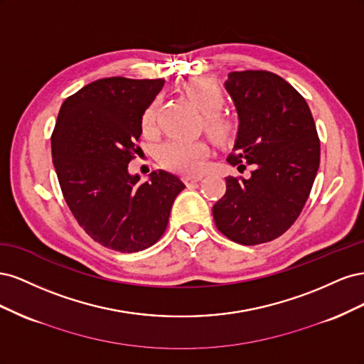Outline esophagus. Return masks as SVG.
I'll use <instances>...</instances> for the list:
<instances>
[{"mask_svg": "<svg viewBox=\"0 0 364 364\" xmlns=\"http://www.w3.org/2000/svg\"><path fill=\"white\" fill-rule=\"evenodd\" d=\"M199 181H202V176H186L185 178V183H188V185H191L194 182H199Z\"/></svg>", "mask_w": 364, "mask_h": 364, "instance_id": "obj_1", "label": "esophagus"}]
</instances>
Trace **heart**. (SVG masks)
<instances>
[{"mask_svg": "<svg viewBox=\"0 0 364 364\" xmlns=\"http://www.w3.org/2000/svg\"><path fill=\"white\" fill-rule=\"evenodd\" d=\"M186 97L203 114V129L218 144H228L237 134L234 119L223 115L222 109L226 103L222 87L208 77H194L183 85ZM159 102H151L142 114L141 124L144 132H151L156 126ZM209 155V147L205 141L171 139L159 149V161L170 170L183 174H197L205 167V159Z\"/></svg>", "mask_w": 364, "mask_h": 364, "instance_id": "obj_1", "label": "heart"}]
</instances>
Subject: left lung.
I'll return each instance as SVG.
<instances>
[{
	"instance_id": "left-lung-1",
	"label": "left lung",
	"mask_w": 364,
	"mask_h": 364,
	"mask_svg": "<svg viewBox=\"0 0 364 364\" xmlns=\"http://www.w3.org/2000/svg\"><path fill=\"white\" fill-rule=\"evenodd\" d=\"M238 112L228 162L250 178H226L214 206L217 229L238 245L281 237L302 213L321 162V141L305 98L270 71H234L225 83Z\"/></svg>"
}]
</instances>
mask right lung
Segmentation results:
<instances>
[{
    "mask_svg": "<svg viewBox=\"0 0 364 364\" xmlns=\"http://www.w3.org/2000/svg\"><path fill=\"white\" fill-rule=\"evenodd\" d=\"M162 79L107 77L63 102L51 135L53 164L77 223L102 246L132 253L153 246L168 225L183 182L164 170L130 176L141 151V118Z\"/></svg>",
    "mask_w": 364,
    "mask_h": 364,
    "instance_id": "right-lung-1",
    "label": "right lung"
}]
</instances>
